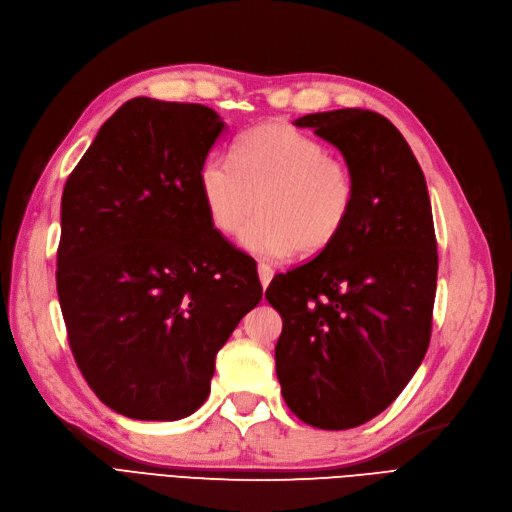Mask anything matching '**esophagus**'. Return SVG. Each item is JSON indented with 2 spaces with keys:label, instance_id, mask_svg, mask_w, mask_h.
Instances as JSON below:
<instances>
[{
  "label": "esophagus",
  "instance_id": "esophagus-1",
  "mask_svg": "<svg viewBox=\"0 0 512 512\" xmlns=\"http://www.w3.org/2000/svg\"><path fill=\"white\" fill-rule=\"evenodd\" d=\"M258 278H260L262 288H267L269 282L273 280V269L269 265H265V262H258Z\"/></svg>",
  "mask_w": 512,
  "mask_h": 512
}]
</instances>
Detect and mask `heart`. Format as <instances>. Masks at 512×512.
Segmentation results:
<instances>
[{"label":"heart","instance_id":"obj_1","mask_svg":"<svg viewBox=\"0 0 512 512\" xmlns=\"http://www.w3.org/2000/svg\"><path fill=\"white\" fill-rule=\"evenodd\" d=\"M198 185L211 226L226 237L260 211L241 241L265 258L295 250L303 258L323 254L347 228L357 198L351 165L280 120L243 133L232 159L206 157Z\"/></svg>","mask_w":512,"mask_h":512}]
</instances>
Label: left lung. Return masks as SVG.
I'll list each match as a JSON object with an SVG mask.
<instances>
[{
	"label": "left lung",
	"instance_id": "obj_1",
	"mask_svg": "<svg viewBox=\"0 0 512 512\" xmlns=\"http://www.w3.org/2000/svg\"><path fill=\"white\" fill-rule=\"evenodd\" d=\"M351 165L355 209L338 241L275 275L282 316L275 372L295 416L325 431L390 407L431 342L437 239L420 165L394 124L370 109L297 118Z\"/></svg>",
	"mask_w": 512,
	"mask_h": 512
}]
</instances>
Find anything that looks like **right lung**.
Here are the masks:
<instances>
[{
  "label": "right lung",
  "mask_w": 512,
  "mask_h": 512,
  "mask_svg": "<svg viewBox=\"0 0 512 512\" xmlns=\"http://www.w3.org/2000/svg\"><path fill=\"white\" fill-rule=\"evenodd\" d=\"M224 120L137 96L68 176L60 308L81 375L133 420H181L211 392L215 355L258 306L256 260L206 215L198 172Z\"/></svg>",
  "instance_id": "right-lung-1"
}]
</instances>
